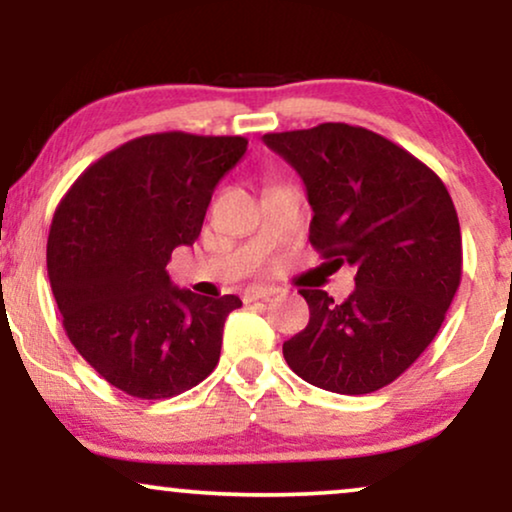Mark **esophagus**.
I'll list each match as a JSON object with an SVG mask.
<instances>
[{
  "mask_svg": "<svg viewBox=\"0 0 512 512\" xmlns=\"http://www.w3.org/2000/svg\"><path fill=\"white\" fill-rule=\"evenodd\" d=\"M275 289L272 286H249V289H244V303H254V300H265L270 298Z\"/></svg>",
  "mask_w": 512,
  "mask_h": 512,
  "instance_id": "obj_1",
  "label": "esophagus"
}]
</instances>
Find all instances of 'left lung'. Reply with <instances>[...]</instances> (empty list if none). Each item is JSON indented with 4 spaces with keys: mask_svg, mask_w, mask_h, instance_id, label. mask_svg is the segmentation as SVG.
I'll list each match as a JSON object with an SVG mask.
<instances>
[{
    "mask_svg": "<svg viewBox=\"0 0 512 512\" xmlns=\"http://www.w3.org/2000/svg\"><path fill=\"white\" fill-rule=\"evenodd\" d=\"M303 179L310 242L356 268L342 303L300 289L310 324L284 342L314 387L361 396L387 387L436 338L461 282V230L438 174L373 130L321 123L263 135Z\"/></svg>",
    "mask_w": 512,
    "mask_h": 512,
    "instance_id": "left-lung-1",
    "label": "left lung"
}]
</instances>
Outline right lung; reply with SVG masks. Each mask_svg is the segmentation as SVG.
I'll return each instance as SVG.
<instances>
[{
    "label": "right lung",
    "mask_w": 512,
    "mask_h": 512,
    "mask_svg": "<svg viewBox=\"0 0 512 512\" xmlns=\"http://www.w3.org/2000/svg\"><path fill=\"white\" fill-rule=\"evenodd\" d=\"M244 151V137H137L90 165L55 209L46 265L62 326L128 396H177L219 363L242 300L177 289L167 263L198 240L216 184Z\"/></svg>",
    "instance_id": "right-lung-1"
}]
</instances>
